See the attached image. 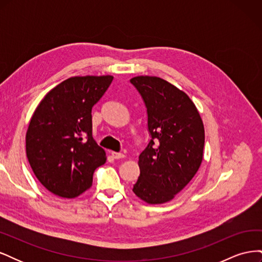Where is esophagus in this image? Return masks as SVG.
I'll return each instance as SVG.
<instances>
[{"instance_id": "1", "label": "esophagus", "mask_w": 262, "mask_h": 262, "mask_svg": "<svg viewBox=\"0 0 262 262\" xmlns=\"http://www.w3.org/2000/svg\"><path fill=\"white\" fill-rule=\"evenodd\" d=\"M112 155H113V157L115 158V160H119V158H123L124 157L123 153H118V152H112Z\"/></svg>"}]
</instances>
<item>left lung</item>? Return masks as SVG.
<instances>
[{
    "instance_id": "1",
    "label": "left lung",
    "mask_w": 262,
    "mask_h": 262,
    "mask_svg": "<svg viewBox=\"0 0 262 262\" xmlns=\"http://www.w3.org/2000/svg\"><path fill=\"white\" fill-rule=\"evenodd\" d=\"M146 108L148 144L139 156L133 192L150 204L170 201L199 169L204 147L201 117L187 94L163 78L130 80Z\"/></svg>"
}]
</instances>
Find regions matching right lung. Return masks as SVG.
Instances as JSON below:
<instances>
[{
	"instance_id": "1",
	"label": "right lung",
	"mask_w": 262,
	"mask_h": 262,
	"mask_svg": "<svg viewBox=\"0 0 262 262\" xmlns=\"http://www.w3.org/2000/svg\"><path fill=\"white\" fill-rule=\"evenodd\" d=\"M113 76H75L55 86L36 108L26 134L30 167L46 189L75 198L92 186L106 153L92 136V109Z\"/></svg>"
}]
</instances>
